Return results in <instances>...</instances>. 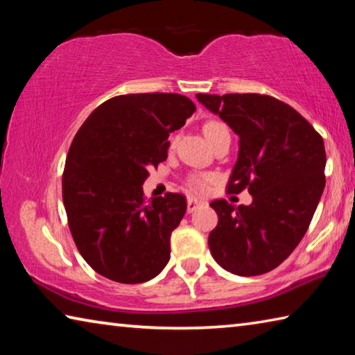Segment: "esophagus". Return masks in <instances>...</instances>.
<instances>
[{"label": "esophagus", "mask_w": 355, "mask_h": 355, "mask_svg": "<svg viewBox=\"0 0 355 355\" xmlns=\"http://www.w3.org/2000/svg\"><path fill=\"white\" fill-rule=\"evenodd\" d=\"M202 205H203V203L200 200L192 199V197H189V199H188V213L196 211V209L199 208V207H202Z\"/></svg>", "instance_id": "1"}]
</instances>
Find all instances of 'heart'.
Masks as SVG:
<instances>
[{
	"instance_id": "obj_1",
	"label": "heart",
	"mask_w": 355,
	"mask_h": 355,
	"mask_svg": "<svg viewBox=\"0 0 355 355\" xmlns=\"http://www.w3.org/2000/svg\"><path fill=\"white\" fill-rule=\"evenodd\" d=\"M203 133H205V137L211 146H214V144L219 142L220 139H224V137H230V131H228L227 125L219 122V120H208V122L203 125ZM213 177L208 175V173H192V175H189L188 180H186L189 189L199 192V194L207 192Z\"/></svg>"
}]
</instances>
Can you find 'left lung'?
Wrapping results in <instances>:
<instances>
[{"label":"left lung","mask_w":355,"mask_h":355,"mask_svg":"<svg viewBox=\"0 0 355 355\" xmlns=\"http://www.w3.org/2000/svg\"><path fill=\"white\" fill-rule=\"evenodd\" d=\"M239 136L238 161L228 194L249 189V207L225 199L209 205L218 225L208 236L211 255L225 271L260 275L272 271L309 230L326 186V150L309 120L271 95L197 94Z\"/></svg>","instance_id":"left-lung-1"}]
</instances>
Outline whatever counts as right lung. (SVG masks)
Here are the masks:
<instances>
[{
    "mask_svg": "<svg viewBox=\"0 0 355 355\" xmlns=\"http://www.w3.org/2000/svg\"><path fill=\"white\" fill-rule=\"evenodd\" d=\"M194 111L180 94L117 95L78 130L62 173V200L78 250L103 277L142 284L169 261L186 199L167 192L147 200L142 183L150 167L166 161L167 137Z\"/></svg>",
    "mask_w": 355,
    "mask_h": 355,
    "instance_id": "right-lung-1",
    "label": "right lung"
}]
</instances>
